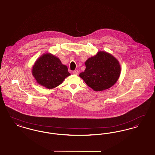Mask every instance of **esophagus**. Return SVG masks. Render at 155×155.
<instances>
[{
	"instance_id": "34e87169",
	"label": "esophagus",
	"mask_w": 155,
	"mask_h": 155,
	"mask_svg": "<svg viewBox=\"0 0 155 155\" xmlns=\"http://www.w3.org/2000/svg\"><path fill=\"white\" fill-rule=\"evenodd\" d=\"M79 73V71H78V70H74L73 71V74H75V75H77V74H78Z\"/></svg>"
}]
</instances>
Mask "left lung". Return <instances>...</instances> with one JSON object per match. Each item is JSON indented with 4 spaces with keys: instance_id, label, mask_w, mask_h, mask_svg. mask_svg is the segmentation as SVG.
<instances>
[{
    "instance_id": "left-lung-1",
    "label": "left lung",
    "mask_w": 155,
    "mask_h": 155,
    "mask_svg": "<svg viewBox=\"0 0 155 155\" xmlns=\"http://www.w3.org/2000/svg\"><path fill=\"white\" fill-rule=\"evenodd\" d=\"M86 68L80 77L95 91L110 88L117 81L121 73L118 60L104 51L97 53L85 63Z\"/></svg>"
}]
</instances>
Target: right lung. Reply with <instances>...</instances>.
<instances>
[{"mask_svg":"<svg viewBox=\"0 0 155 155\" xmlns=\"http://www.w3.org/2000/svg\"><path fill=\"white\" fill-rule=\"evenodd\" d=\"M32 74L39 85L48 89L59 86L70 75L67 67L51 53L44 54L37 59L32 67Z\"/></svg>","mask_w":155,"mask_h":155,"instance_id":"right-lung-1","label":"right lung"}]
</instances>
